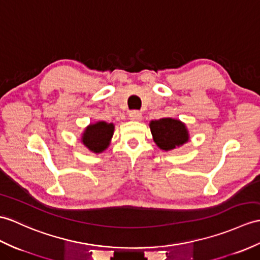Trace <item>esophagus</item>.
<instances>
[{"mask_svg": "<svg viewBox=\"0 0 260 260\" xmlns=\"http://www.w3.org/2000/svg\"><path fill=\"white\" fill-rule=\"evenodd\" d=\"M129 118L132 120H141L142 119V114L138 111H132L129 113Z\"/></svg>", "mask_w": 260, "mask_h": 260, "instance_id": "obj_1", "label": "esophagus"}]
</instances>
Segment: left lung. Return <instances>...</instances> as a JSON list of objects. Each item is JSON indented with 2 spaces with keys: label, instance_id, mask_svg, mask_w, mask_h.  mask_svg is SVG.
Here are the masks:
<instances>
[{
  "label": "left lung",
  "instance_id": "8db88e82",
  "mask_svg": "<svg viewBox=\"0 0 260 260\" xmlns=\"http://www.w3.org/2000/svg\"><path fill=\"white\" fill-rule=\"evenodd\" d=\"M154 142L160 149L171 150L188 141L186 126L177 119L161 118L149 124Z\"/></svg>",
  "mask_w": 260,
  "mask_h": 260
}]
</instances>
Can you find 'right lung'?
<instances>
[{"label":"right lung","instance_id":"right-lung-1","mask_svg":"<svg viewBox=\"0 0 260 260\" xmlns=\"http://www.w3.org/2000/svg\"><path fill=\"white\" fill-rule=\"evenodd\" d=\"M114 125L106 122H99L89 125L82 137V142L89 150L94 153H101L110 145L113 136Z\"/></svg>","mask_w":260,"mask_h":260}]
</instances>
